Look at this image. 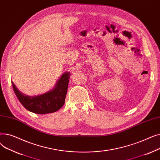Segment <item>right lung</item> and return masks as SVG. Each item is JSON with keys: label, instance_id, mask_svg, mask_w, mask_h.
I'll return each mask as SVG.
<instances>
[{"label": "right lung", "instance_id": "add662e5", "mask_svg": "<svg viewBox=\"0 0 160 160\" xmlns=\"http://www.w3.org/2000/svg\"><path fill=\"white\" fill-rule=\"evenodd\" d=\"M69 78V73L65 72L53 90L37 97L25 95L18 89L13 82L12 84L19 102L27 110L37 114H46L58 111L65 104Z\"/></svg>", "mask_w": 160, "mask_h": 160}]
</instances>
